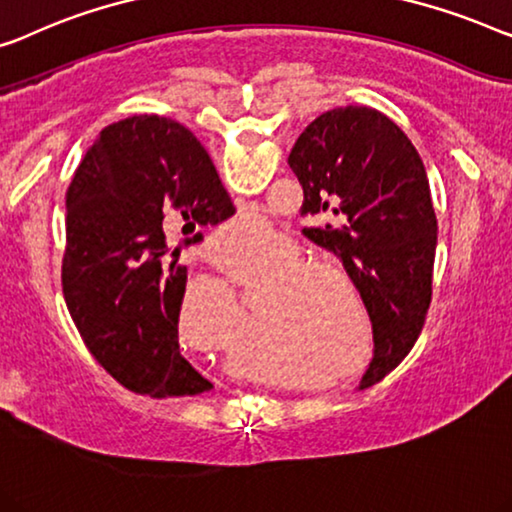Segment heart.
<instances>
[{"label":"heart","mask_w":512,"mask_h":512,"mask_svg":"<svg viewBox=\"0 0 512 512\" xmlns=\"http://www.w3.org/2000/svg\"><path fill=\"white\" fill-rule=\"evenodd\" d=\"M235 226L251 238L268 233L258 217H247ZM307 254L277 235L263 249L219 256L217 265L240 291H268L256 311L261 335L244 348L279 369L281 383L314 379L328 385L369 365L376 346V318L351 274L339 265L309 261ZM231 321L233 298L224 286L210 279L189 284L180 307L184 342L201 344L207 337H217Z\"/></svg>","instance_id":"obj_1"}]
</instances>
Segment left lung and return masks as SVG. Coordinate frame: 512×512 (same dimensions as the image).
<instances>
[{"mask_svg":"<svg viewBox=\"0 0 512 512\" xmlns=\"http://www.w3.org/2000/svg\"><path fill=\"white\" fill-rule=\"evenodd\" d=\"M288 166L302 184L305 235L335 254L376 318L360 390L379 383L416 344L432 300L436 217L420 154L390 117L332 108L295 140Z\"/></svg>","mask_w":512,"mask_h":512,"instance_id":"1","label":"left lung"}]
</instances>
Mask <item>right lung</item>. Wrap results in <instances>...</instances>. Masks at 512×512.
<instances>
[{"instance_id":"right-lung-1","label":"right lung","mask_w":512,"mask_h":512,"mask_svg":"<svg viewBox=\"0 0 512 512\" xmlns=\"http://www.w3.org/2000/svg\"><path fill=\"white\" fill-rule=\"evenodd\" d=\"M235 207L205 147L180 122L133 115L94 140L66 191L64 300L96 362L138 395H201L182 355L180 245Z\"/></svg>"}]
</instances>
